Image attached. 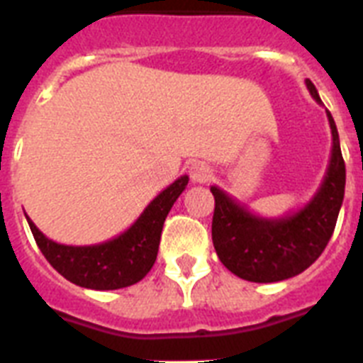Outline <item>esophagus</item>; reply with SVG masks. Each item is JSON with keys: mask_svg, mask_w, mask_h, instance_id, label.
<instances>
[{"mask_svg": "<svg viewBox=\"0 0 363 363\" xmlns=\"http://www.w3.org/2000/svg\"><path fill=\"white\" fill-rule=\"evenodd\" d=\"M190 177L194 182H208L212 179V167L205 162H196V164H191L190 166Z\"/></svg>", "mask_w": 363, "mask_h": 363, "instance_id": "obj_1", "label": "esophagus"}]
</instances>
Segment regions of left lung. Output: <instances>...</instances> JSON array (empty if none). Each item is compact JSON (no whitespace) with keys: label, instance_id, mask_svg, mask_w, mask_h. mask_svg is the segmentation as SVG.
Instances as JSON below:
<instances>
[{"label":"left lung","instance_id":"left-lung-1","mask_svg":"<svg viewBox=\"0 0 363 363\" xmlns=\"http://www.w3.org/2000/svg\"><path fill=\"white\" fill-rule=\"evenodd\" d=\"M309 93L319 104L315 85L306 79ZM328 115L332 128V155L323 184L311 201L296 212L281 218L252 214L218 186L214 196L212 242L223 267L235 276L255 284L281 281L304 272L325 252L345 196V162L341 156L340 134L334 117Z\"/></svg>","mask_w":363,"mask_h":363}]
</instances>
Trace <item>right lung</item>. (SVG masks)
Masks as SVG:
<instances>
[{"label":"right lung","mask_w":363,"mask_h":363,"mask_svg":"<svg viewBox=\"0 0 363 363\" xmlns=\"http://www.w3.org/2000/svg\"><path fill=\"white\" fill-rule=\"evenodd\" d=\"M188 184V175L179 177L162 190L141 212V216L119 237L91 246H67L54 242L38 231L28 218L35 242L52 267L74 285L95 291H113L138 284L147 276L158 255L166 216Z\"/></svg>","instance_id":"add662e5"}]
</instances>
